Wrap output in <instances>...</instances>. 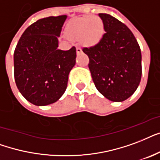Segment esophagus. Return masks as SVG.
Masks as SVG:
<instances>
[{
	"mask_svg": "<svg viewBox=\"0 0 160 160\" xmlns=\"http://www.w3.org/2000/svg\"><path fill=\"white\" fill-rule=\"evenodd\" d=\"M76 51H77V53H80L82 52V49L79 47H77L76 48Z\"/></svg>",
	"mask_w": 160,
	"mask_h": 160,
	"instance_id": "1",
	"label": "esophagus"
}]
</instances>
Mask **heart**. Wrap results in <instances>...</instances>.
Wrapping results in <instances>:
<instances>
[{"label": "heart", "instance_id": "obj_1", "mask_svg": "<svg viewBox=\"0 0 160 160\" xmlns=\"http://www.w3.org/2000/svg\"><path fill=\"white\" fill-rule=\"evenodd\" d=\"M65 33L68 39L78 40L87 47H94L102 40L104 26L99 17L88 15L71 20L67 25Z\"/></svg>", "mask_w": 160, "mask_h": 160}]
</instances>
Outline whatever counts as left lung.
<instances>
[{"mask_svg": "<svg viewBox=\"0 0 160 160\" xmlns=\"http://www.w3.org/2000/svg\"><path fill=\"white\" fill-rule=\"evenodd\" d=\"M105 33L98 45L82 49L100 93L112 102H122L138 88L142 75V56L138 42L125 24L99 13Z\"/></svg>", "mask_w": 160, "mask_h": 160, "instance_id": "1", "label": "left lung"}]
</instances>
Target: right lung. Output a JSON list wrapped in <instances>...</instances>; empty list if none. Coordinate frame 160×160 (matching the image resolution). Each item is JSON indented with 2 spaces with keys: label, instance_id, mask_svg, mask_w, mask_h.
<instances>
[{
  "label": "right lung",
  "instance_id": "right-lung-1",
  "mask_svg": "<svg viewBox=\"0 0 160 160\" xmlns=\"http://www.w3.org/2000/svg\"><path fill=\"white\" fill-rule=\"evenodd\" d=\"M66 15L42 18L27 27L14 52L15 82L23 97L37 106L57 102L65 92L76 63V48L58 49Z\"/></svg>",
  "mask_w": 160,
  "mask_h": 160
}]
</instances>
